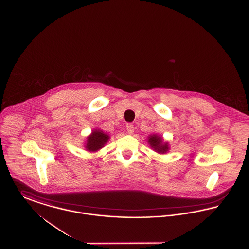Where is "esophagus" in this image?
Instances as JSON below:
<instances>
[{
    "mask_svg": "<svg viewBox=\"0 0 249 249\" xmlns=\"http://www.w3.org/2000/svg\"><path fill=\"white\" fill-rule=\"evenodd\" d=\"M126 128H127V130H128V133H129V134H132V133L134 132V127H133L132 124H127Z\"/></svg>",
    "mask_w": 249,
    "mask_h": 249,
    "instance_id": "1",
    "label": "esophagus"
}]
</instances>
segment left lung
Instances as JSON below:
<instances>
[{
  "instance_id": "left-lung-1",
  "label": "left lung",
  "mask_w": 249,
  "mask_h": 249,
  "mask_svg": "<svg viewBox=\"0 0 249 249\" xmlns=\"http://www.w3.org/2000/svg\"><path fill=\"white\" fill-rule=\"evenodd\" d=\"M147 142L155 152H158L159 154H166L170 149L169 142L164 141L162 136L156 133L148 136Z\"/></svg>"
}]
</instances>
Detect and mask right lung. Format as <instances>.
<instances>
[{
	"label": "right lung",
	"mask_w": 249,
	"mask_h": 249,
	"mask_svg": "<svg viewBox=\"0 0 249 249\" xmlns=\"http://www.w3.org/2000/svg\"><path fill=\"white\" fill-rule=\"evenodd\" d=\"M110 139V136L100 129H94L87 137L85 148L89 152H97L103 148Z\"/></svg>",
	"instance_id": "right-lung-1"
}]
</instances>
